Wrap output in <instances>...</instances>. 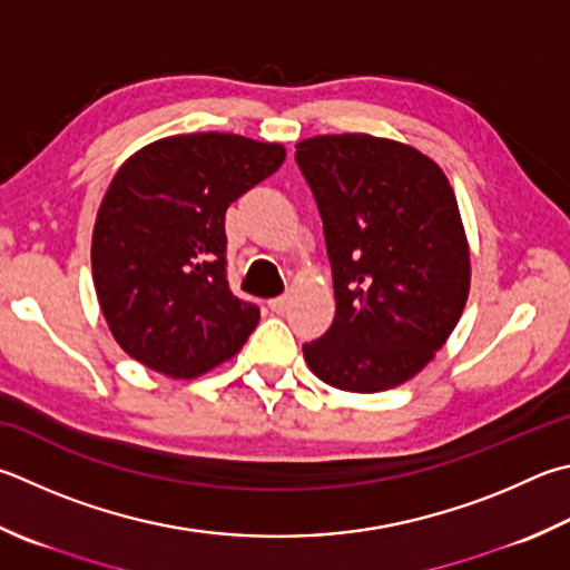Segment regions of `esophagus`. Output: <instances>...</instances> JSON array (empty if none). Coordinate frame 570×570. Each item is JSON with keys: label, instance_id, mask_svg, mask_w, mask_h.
<instances>
[{"label": "esophagus", "instance_id": "esophagus-1", "mask_svg": "<svg viewBox=\"0 0 570 570\" xmlns=\"http://www.w3.org/2000/svg\"><path fill=\"white\" fill-rule=\"evenodd\" d=\"M268 308H272L274 314H284L286 308H288V296H276V298H272V302H268Z\"/></svg>", "mask_w": 570, "mask_h": 570}]
</instances>
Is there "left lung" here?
Listing matches in <instances>:
<instances>
[{"mask_svg": "<svg viewBox=\"0 0 570 570\" xmlns=\"http://www.w3.org/2000/svg\"><path fill=\"white\" fill-rule=\"evenodd\" d=\"M334 272V324L304 344L324 384L379 393L406 384L456 328L471 249L456 194L436 161L371 134L296 144Z\"/></svg>", "mask_w": 570, "mask_h": 570, "instance_id": "8db88e82", "label": "left lung"}]
</instances>
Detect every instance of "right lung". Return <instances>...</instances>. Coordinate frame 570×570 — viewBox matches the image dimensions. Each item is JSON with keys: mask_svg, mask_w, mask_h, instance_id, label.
<instances>
[{"mask_svg": "<svg viewBox=\"0 0 570 570\" xmlns=\"http://www.w3.org/2000/svg\"><path fill=\"white\" fill-rule=\"evenodd\" d=\"M284 159L278 141L199 131L151 141L117 169L91 234V276L131 358L196 379L239 354L258 308L226 284L224 214Z\"/></svg>", "mask_w": 570, "mask_h": 570, "instance_id": "add662e5", "label": "right lung"}]
</instances>
